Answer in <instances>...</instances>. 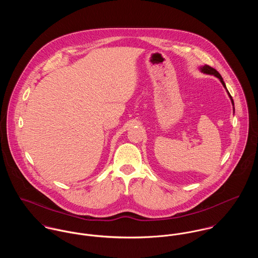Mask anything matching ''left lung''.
Listing matches in <instances>:
<instances>
[{"mask_svg":"<svg viewBox=\"0 0 258 258\" xmlns=\"http://www.w3.org/2000/svg\"><path fill=\"white\" fill-rule=\"evenodd\" d=\"M200 71H201V73H203V74H210V75H214V76H216V77H218L219 79H220V81L221 82V84L223 85V87L225 88V90H226V92H227V94H228V96H229V98H230V100H231V104H232V106H233V112H234V103H233V99H232V97H231V95L229 94V92H228V90L226 89V86H225V83H224V81H223V79H222V77H221V74H219L215 69H213V68H211V67H209V66H203V67H201L200 68Z\"/></svg>","mask_w":258,"mask_h":258,"instance_id":"obj_1","label":"left lung"}]
</instances>
